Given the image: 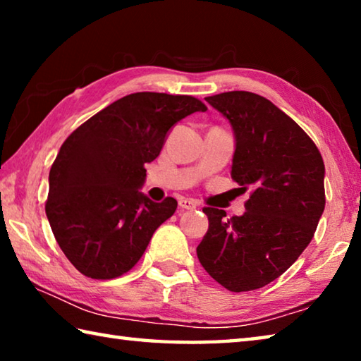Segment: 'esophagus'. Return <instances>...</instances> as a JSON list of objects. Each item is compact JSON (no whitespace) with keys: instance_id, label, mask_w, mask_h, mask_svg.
<instances>
[{"instance_id":"esophagus-1","label":"esophagus","mask_w":361,"mask_h":361,"mask_svg":"<svg viewBox=\"0 0 361 361\" xmlns=\"http://www.w3.org/2000/svg\"><path fill=\"white\" fill-rule=\"evenodd\" d=\"M178 204H180V207H181L183 210H194L195 207L199 205L197 202H195V200H192V199H186V197L180 199V200H178Z\"/></svg>"}]
</instances>
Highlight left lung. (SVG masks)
<instances>
[{
    "instance_id": "obj_1",
    "label": "left lung",
    "mask_w": 361,
    "mask_h": 361,
    "mask_svg": "<svg viewBox=\"0 0 361 361\" xmlns=\"http://www.w3.org/2000/svg\"><path fill=\"white\" fill-rule=\"evenodd\" d=\"M207 102L229 121L235 138L231 176L252 188L242 216L205 207L209 231L197 258L229 291L262 288L282 276L312 240L325 210V164L290 116L264 97L232 90Z\"/></svg>"
}]
</instances>
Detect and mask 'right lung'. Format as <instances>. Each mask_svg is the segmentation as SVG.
Instances as JSON below:
<instances>
[{"label": "right lung", "instance_id": "right-lung-1", "mask_svg": "<svg viewBox=\"0 0 361 361\" xmlns=\"http://www.w3.org/2000/svg\"><path fill=\"white\" fill-rule=\"evenodd\" d=\"M207 111L191 95L137 92L85 121L65 140L49 172L46 215L66 258L85 277L129 272L178 202H152L140 188L170 129Z\"/></svg>", "mask_w": 361, "mask_h": 361}]
</instances>
